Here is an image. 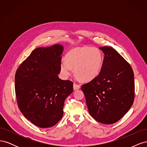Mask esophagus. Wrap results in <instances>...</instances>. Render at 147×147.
I'll return each mask as SVG.
<instances>
[{
    "instance_id": "1",
    "label": "esophagus",
    "mask_w": 147,
    "mask_h": 147,
    "mask_svg": "<svg viewBox=\"0 0 147 147\" xmlns=\"http://www.w3.org/2000/svg\"><path fill=\"white\" fill-rule=\"evenodd\" d=\"M80 88V86L79 84H77V83H74V90H79Z\"/></svg>"
}]
</instances>
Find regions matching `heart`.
Instances as JSON below:
<instances>
[{
    "label": "heart",
    "instance_id": "b5f03b06",
    "mask_svg": "<svg viewBox=\"0 0 147 147\" xmlns=\"http://www.w3.org/2000/svg\"><path fill=\"white\" fill-rule=\"evenodd\" d=\"M62 61L60 70L64 77H67L74 69L75 76L80 80L89 82L95 78L100 73L104 57L99 48L88 46L71 49Z\"/></svg>",
    "mask_w": 147,
    "mask_h": 147
}]
</instances>
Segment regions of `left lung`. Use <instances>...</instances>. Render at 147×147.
Segmentation results:
<instances>
[{
  "label": "left lung",
  "instance_id": "left-lung-1",
  "mask_svg": "<svg viewBox=\"0 0 147 147\" xmlns=\"http://www.w3.org/2000/svg\"><path fill=\"white\" fill-rule=\"evenodd\" d=\"M104 58L98 76L82 86L89 113L99 123L117 122L131 107L134 100L132 69L114 48L100 47Z\"/></svg>",
  "mask_w": 147,
  "mask_h": 147
}]
</instances>
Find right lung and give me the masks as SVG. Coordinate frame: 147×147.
<instances>
[{
	"label": "right lung",
	"instance_id": "add662e5",
	"mask_svg": "<svg viewBox=\"0 0 147 147\" xmlns=\"http://www.w3.org/2000/svg\"><path fill=\"white\" fill-rule=\"evenodd\" d=\"M63 47L35 49L21 64L15 74L18 107L35 126L52 127L63 116L65 99L73 92V82L58 77Z\"/></svg>",
	"mask_w": 147,
	"mask_h": 147
}]
</instances>
